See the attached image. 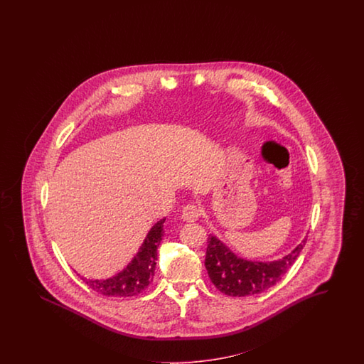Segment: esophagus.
Returning <instances> with one entry per match:
<instances>
[{"instance_id": "1", "label": "esophagus", "mask_w": 364, "mask_h": 364, "mask_svg": "<svg viewBox=\"0 0 364 364\" xmlns=\"http://www.w3.org/2000/svg\"><path fill=\"white\" fill-rule=\"evenodd\" d=\"M200 215H201V210H200V208H198L196 204H187V205L183 208L181 218L186 221L192 223V221L198 220Z\"/></svg>"}]
</instances>
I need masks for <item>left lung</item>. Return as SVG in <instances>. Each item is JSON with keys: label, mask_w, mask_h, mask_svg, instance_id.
<instances>
[{"label": "left lung", "mask_w": 364, "mask_h": 364, "mask_svg": "<svg viewBox=\"0 0 364 364\" xmlns=\"http://www.w3.org/2000/svg\"><path fill=\"white\" fill-rule=\"evenodd\" d=\"M307 239L283 259L257 263L237 257L216 236H208L205 268L210 282L228 296H252L275 286L295 263Z\"/></svg>", "instance_id": "left-lung-1"}]
</instances>
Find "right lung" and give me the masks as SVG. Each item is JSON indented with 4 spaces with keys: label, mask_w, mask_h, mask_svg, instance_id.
Masks as SVG:
<instances>
[{
    "label": "right lung",
    "mask_w": 364,
    "mask_h": 364,
    "mask_svg": "<svg viewBox=\"0 0 364 364\" xmlns=\"http://www.w3.org/2000/svg\"><path fill=\"white\" fill-rule=\"evenodd\" d=\"M164 221L166 219L154 224L134 259L119 275L107 280L81 279L89 288L109 298H127L141 294L154 280V267L157 260L156 251L164 236Z\"/></svg>",
    "instance_id": "1"
}]
</instances>
